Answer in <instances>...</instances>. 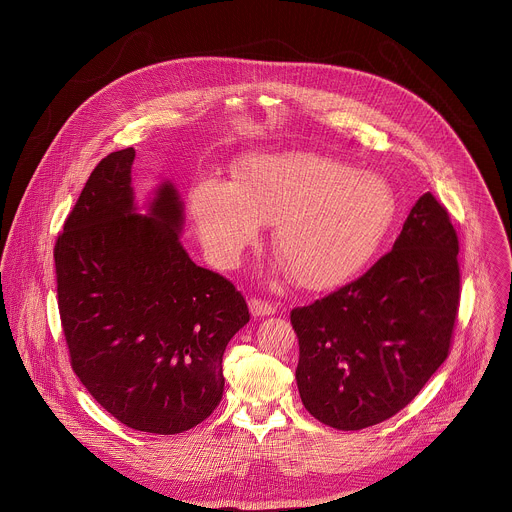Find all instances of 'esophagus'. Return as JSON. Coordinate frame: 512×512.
<instances>
[{
    "instance_id": "34e87169",
    "label": "esophagus",
    "mask_w": 512,
    "mask_h": 512,
    "mask_svg": "<svg viewBox=\"0 0 512 512\" xmlns=\"http://www.w3.org/2000/svg\"><path fill=\"white\" fill-rule=\"evenodd\" d=\"M248 307H250V313L254 317H266V315H274L276 313V305L266 301V299H260V297H252L248 301Z\"/></svg>"
}]
</instances>
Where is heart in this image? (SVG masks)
<instances>
[{
	"label": "heart",
	"instance_id": "heart-1",
	"mask_svg": "<svg viewBox=\"0 0 512 512\" xmlns=\"http://www.w3.org/2000/svg\"><path fill=\"white\" fill-rule=\"evenodd\" d=\"M191 209L215 264L236 266L260 222H274L272 248L293 282L329 290L372 258L396 217V197L376 173L288 151L242 161L234 183L201 181Z\"/></svg>",
	"mask_w": 512,
	"mask_h": 512
}]
</instances>
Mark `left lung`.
<instances>
[{
  "label": "left lung",
  "instance_id": "left-lung-1",
  "mask_svg": "<svg viewBox=\"0 0 512 512\" xmlns=\"http://www.w3.org/2000/svg\"><path fill=\"white\" fill-rule=\"evenodd\" d=\"M459 240L424 193L392 250L365 274L292 309L295 380L305 410L337 430H363L408 406L447 359L459 309Z\"/></svg>",
  "mask_w": 512,
  "mask_h": 512
}]
</instances>
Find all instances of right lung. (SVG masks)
<instances>
[{"label": "right lung", "mask_w": 512, "mask_h": 512, "mask_svg": "<svg viewBox=\"0 0 512 512\" xmlns=\"http://www.w3.org/2000/svg\"><path fill=\"white\" fill-rule=\"evenodd\" d=\"M134 157V147L106 155L65 220L55 244L59 313L92 398L132 430L171 436L219 406L222 355L250 313L232 282L189 258L169 181L138 213Z\"/></svg>", "instance_id": "right-lung-1"}]
</instances>
